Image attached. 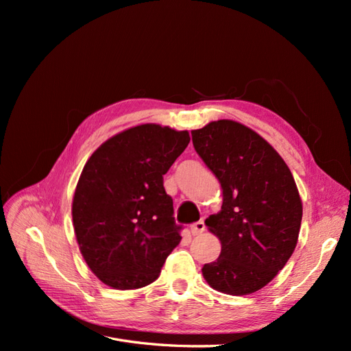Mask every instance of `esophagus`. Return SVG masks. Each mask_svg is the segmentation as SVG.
<instances>
[{"instance_id": "1", "label": "esophagus", "mask_w": 351, "mask_h": 351, "mask_svg": "<svg viewBox=\"0 0 351 351\" xmlns=\"http://www.w3.org/2000/svg\"><path fill=\"white\" fill-rule=\"evenodd\" d=\"M204 231H205V222L204 221H199V222H196V224L190 227V232H192V236H199Z\"/></svg>"}]
</instances>
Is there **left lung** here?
I'll return each instance as SVG.
<instances>
[{
	"instance_id": "1",
	"label": "left lung",
	"mask_w": 351,
	"mask_h": 351,
	"mask_svg": "<svg viewBox=\"0 0 351 351\" xmlns=\"http://www.w3.org/2000/svg\"><path fill=\"white\" fill-rule=\"evenodd\" d=\"M192 139L222 189L221 210L205 221L221 253L202 274L217 291L252 294L277 277L297 246L299 189L281 155L247 125L210 121Z\"/></svg>"
}]
</instances>
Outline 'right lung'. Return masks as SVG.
Returning a JSON list of instances; mask_svg holds the SVG:
<instances>
[{"label": "right lung", "instance_id": "obj_1", "mask_svg": "<svg viewBox=\"0 0 351 351\" xmlns=\"http://www.w3.org/2000/svg\"><path fill=\"white\" fill-rule=\"evenodd\" d=\"M190 142L187 130L154 123L105 141L84 164L71 217L84 262L105 285L154 282L182 240L162 176Z\"/></svg>", "mask_w": 351, "mask_h": 351}]
</instances>
